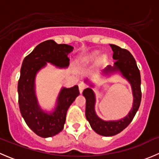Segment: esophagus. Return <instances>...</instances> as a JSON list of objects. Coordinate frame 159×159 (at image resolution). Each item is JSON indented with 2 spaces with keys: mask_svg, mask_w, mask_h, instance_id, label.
<instances>
[{
  "mask_svg": "<svg viewBox=\"0 0 159 159\" xmlns=\"http://www.w3.org/2000/svg\"><path fill=\"white\" fill-rule=\"evenodd\" d=\"M78 87H79L80 92L81 93L83 91H84V89L86 88V84H84V82H81V83H79V84H78Z\"/></svg>",
  "mask_w": 159,
  "mask_h": 159,
  "instance_id": "34e87169",
  "label": "esophagus"
}]
</instances>
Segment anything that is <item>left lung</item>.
<instances>
[{"instance_id":"left-lung-1","label":"left lung","mask_w":159,"mask_h":159,"mask_svg":"<svg viewBox=\"0 0 159 159\" xmlns=\"http://www.w3.org/2000/svg\"><path fill=\"white\" fill-rule=\"evenodd\" d=\"M110 46L114 52L113 59H115V62L113 67L108 65L104 70V73L119 71L131 84L134 101L132 108L124 118L118 121H104L98 117L94 111L95 95L94 91L90 88L83 91V95L86 98V118L90 123L91 129L96 133L106 137L118 134L129 125L139 110L142 100L140 70L134 57L128 50L121 48L115 44H110Z\"/></svg>"}]
</instances>
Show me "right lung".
Segmentation results:
<instances>
[{
  "label": "right lung",
  "instance_id": "obj_1",
  "mask_svg": "<svg viewBox=\"0 0 159 159\" xmlns=\"http://www.w3.org/2000/svg\"><path fill=\"white\" fill-rule=\"evenodd\" d=\"M73 49L70 45L58 44L53 40H48L38 44L23 61L17 84L19 108L28 127L40 137H51L62 131L67 111L80 92L78 85L70 89L62 88L55 109L51 113H46L41 109L35 95L36 74L47 62L58 68L68 67V55Z\"/></svg>",
  "mask_w": 159,
  "mask_h": 159
}]
</instances>
